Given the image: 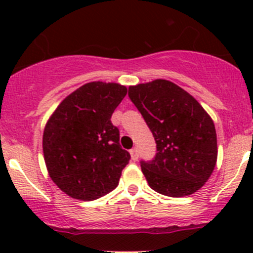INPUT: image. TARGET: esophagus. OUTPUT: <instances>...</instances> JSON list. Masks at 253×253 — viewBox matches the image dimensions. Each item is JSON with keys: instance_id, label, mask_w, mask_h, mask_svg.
<instances>
[{"instance_id": "obj_1", "label": "esophagus", "mask_w": 253, "mask_h": 253, "mask_svg": "<svg viewBox=\"0 0 253 253\" xmlns=\"http://www.w3.org/2000/svg\"><path fill=\"white\" fill-rule=\"evenodd\" d=\"M129 154H131V159L133 160V162H137V160H138V153H137L136 148L129 150Z\"/></svg>"}]
</instances>
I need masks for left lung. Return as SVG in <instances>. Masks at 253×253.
<instances>
[{
	"label": "left lung",
	"instance_id": "1",
	"mask_svg": "<svg viewBox=\"0 0 253 253\" xmlns=\"http://www.w3.org/2000/svg\"><path fill=\"white\" fill-rule=\"evenodd\" d=\"M157 143L152 162H141L148 185L169 197L197 192L208 181L218 158L211 117L191 94L165 79L128 88Z\"/></svg>",
	"mask_w": 253,
	"mask_h": 253
}]
</instances>
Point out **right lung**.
Wrapping results in <instances>:
<instances>
[{
	"mask_svg": "<svg viewBox=\"0 0 253 253\" xmlns=\"http://www.w3.org/2000/svg\"><path fill=\"white\" fill-rule=\"evenodd\" d=\"M119 83L90 82L66 96L42 134L48 175L70 197L93 201L119 185L129 153L120 145L111 115L126 96Z\"/></svg>",
	"mask_w": 253,
	"mask_h": 253,
	"instance_id": "right-lung-1",
	"label": "right lung"
}]
</instances>
